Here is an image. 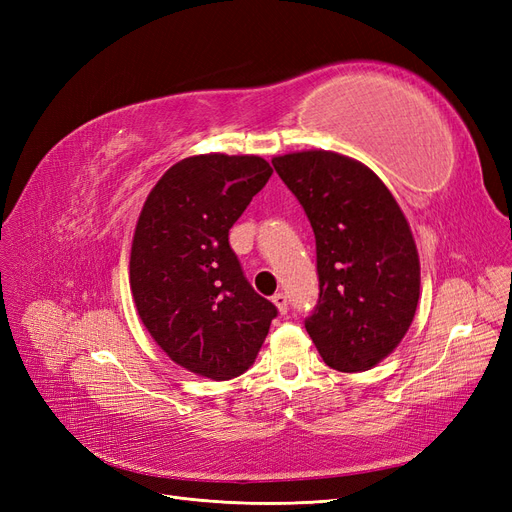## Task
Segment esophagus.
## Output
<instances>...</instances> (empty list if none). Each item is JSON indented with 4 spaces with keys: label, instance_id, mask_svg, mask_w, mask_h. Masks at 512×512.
<instances>
[{
    "label": "esophagus",
    "instance_id": "esophagus-1",
    "mask_svg": "<svg viewBox=\"0 0 512 512\" xmlns=\"http://www.w3.org/2000/svg\"><path fill=\"white\" fill-rule=\"evenodd\" d=\"M272 302L278 308L280 315H285V312H287V295L283 291H278V293L272 295Z\"/></svg>",
    "mask_w": 512,
    "mask_h": 512
}]
</instances>
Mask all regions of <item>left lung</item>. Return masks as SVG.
I'll list each match as a JSON object with an SVG mask.
<instances>
[{
  "instance_id": "left-lung-1",
  "label": "left lung",
  "mask_w": 512,
  "mask_h": 512,
  "mask_svg": "<svg viewBox=\"0 0 512 512\" xmlns=\"http://www.w3.org/2000/svg\"><path fill=\"white\" fill-rule=\"evenodd\" d=\"M317 240L319 302L306 332L329 368L366 372L391 355L415 319L421 268L391 191L364 163L334 151L272 159Z\"/></svg>"
}]
</instances>
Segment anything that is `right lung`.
<instances>
[{"label":"right lung","mask_w":512,"mask_h":512,"mask_svg":"<svg viewBox=\"0 0 512 512\" xmlns=\"http://www.w3.org/2000/svg\"><path fill=\"white\" fill-rule=\"evenodd\" d=\"M272 172L257 155L187 157L157 180L136 223L129 285L138 315L174 364L212 381L253 366L278 312L229 246V229Z\"/></svg>","instance_id":"obj_1"}]
</instances>
